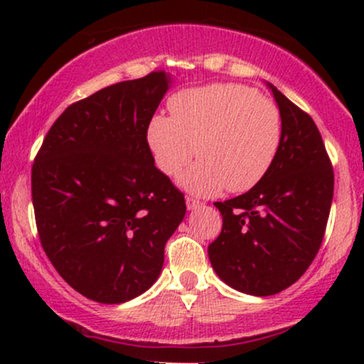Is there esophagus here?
I'll return each instance as SVG.
<instances>
[{
    "mask_svg": "<svg viewBox=\"0 0 364 364\" xmlns=\"http://www.w3.org/2000/svg\"><path fill=\"white\" fill-rule=\"evenodd\" d=\"M203 203L200 202V200H195V198H186V207H188V210H195V208H198V207H202Z\"/></svg>",
    "mask_w": 364,
    "mask_h": 364,
    "instance_id": "esophagus-1",
    "label": "esophagus"
}]
</instances>
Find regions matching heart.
<instances>
[{"label":"heart","instance_id":"heart-1","mask_svg":"<svg viewBox=\"0 0 364 364\" xmlns=\"http://www.w3.org/2000/svg\"><path fill=\"white\" fill-rule=\"evenodd\" d=\"M171 118L154 116L147 144L162 174L181 176L190 193L210 196L253 188L272 168L282 141V116L270 99L240 83L181 90L169 99Z\"/></svg>","mask_w":364,"mask_h":364}]
</instances>
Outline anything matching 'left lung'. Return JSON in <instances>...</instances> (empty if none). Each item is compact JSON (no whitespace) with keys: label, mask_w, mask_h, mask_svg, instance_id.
<instances>
[{"label":"left lung","mask_w":364,"mask_h":364,"mask_svg":"<svg viewBox=\"0 0 364 364\" xmlns=\"http://www.w3.org/2000/svg\"><path fill=\"white\" fill-rule=\"evenodd\" d=\"M282 116L272 168L252 190L215 202L223 231L208 245L215 274L232 289L272 296L306 272L318 253L333 196V169L311 116L269 85Z\"/></svg>","instance_id":"obj_1"}]
</instances>
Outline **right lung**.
I'll list each match as a JSON object with an SVG mask.
<instances>
[{"mask_svg":"<svg viewBox=\"0 0 364 364\" xmlns=\"http://www.w3.org/2000/svg\"><path fill=\"white\" fill-rule=\"evenodd\" d=\"M152 72L66 107L32 166L41 245L58 274L92 301L118 304L157 281L185 195L154 166L147 128L169 89Z\"/></svg>","mask_w":364,"mask_h":364,"instance_id":"add662e5","label":"right lung"}]
</instances>
